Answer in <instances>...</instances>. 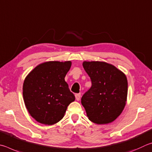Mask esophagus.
Instances as JSON below:
<instances>
[{"label":"esophagus","mask_w":152,"mask_h":152,"mask_svg":"<svg viewBox=\"0 0 152 152\" xmlns=\"http://www.w3.org/2000/svg\"><path fill=\"white\" fill-rule=\"evenodd\" d=\"M75 96L76 100L79 101V99H80V97H81V94H76L75 95Z\"/></svg>","instance_id":"obj_1"}]
</instances>
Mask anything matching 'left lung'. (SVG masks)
Listing matches in <instances>:
<instances>
[{"instance_id": "1", "label": "left lung", "mask_w": 152, "mask_h": 152, "mask_svg": "<svg viewBox=\"0 0 152 152\" xmlns=\"http://www.w3.org/2000/svg\"><path fill=\"white\" fill-rule=\"evenodd\" d=\"M91 87L81 97L90 121L96 124L113 122L121 113L127 96V79L123 72L103 61H83Z\"/></svg>"}]
</instances>
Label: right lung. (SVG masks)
Returning a JSON list of instances; mask_svg holds the SVG:
<instances>
[{"instance_id":"1","label":"right lung","mask_w":152,"mask_h":152,"mask_svg":"<svg viewBox=\"0 0 152 152\" xmlns=\"http://www.w3.org/2000/svg\"><path fill=\"white\" fill-rule=\"evenodd\" d=\"M71 61H47L39 64L26 77L23 86L24 102L28 113L39 123L57 124L75 99L65 77Z\"/></svg>"}]
</instances>
